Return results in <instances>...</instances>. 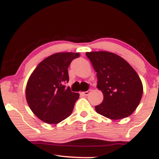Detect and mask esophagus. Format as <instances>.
Masks as SVG:
<instances>
[{
	"label": "esophagus",
	"instance_id": "1",
	"mask_svg": "<svg viewBox=\"0 0 159 159\" xmlns=\"http://www.w3.org/2000/svg\"><path fill=\"white\" fill-rule=\"evenodd\" d=\"M90 90H87V91H85V92H81V93L82 94V95H84V96H88L89 95V93H90Z\"/></svg>",
	"mask_w": 159,
	"mask_h": 159
}]
</instances>
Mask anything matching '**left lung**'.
Segmentation results:
<instances>
[{
	"mask_svg": "<svg viewBox=\"0 0 159 159\" xmlns=\"http://www.w3.org/2000/svg\"><path fill=\"white\" fill-rule=\"evenodd\" d=\"M96 72L97 87L104 98L95 107L111 120L127 117L135 111L143 95V84L134 69L121 57L108 52H87Z\"/></svg>",
	"mask_w": 159,
	"mask_h": 159,
	"instance_id": "left-lung-1",
	"label": "left lung"
}]
</instances>
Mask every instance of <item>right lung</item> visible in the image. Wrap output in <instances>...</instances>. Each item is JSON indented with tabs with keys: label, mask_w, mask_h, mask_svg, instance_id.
<instances>
[{
	"label": "right lung",
	"mask_w": 159,
	"mask_h": 159,
	"mask_svg": "<svg viewBox=\"0 0 159 159\" xmlns=\"http://www.w3.org/2000/svg\"><path fill=\"white\" fill-rule=\"evenodd\" d=\"M79 53H56L43 60L30 75L26 99L34 114L42 121L57 124L72 114L79 94L66 87L71 62Z\"/></svg>",
	"instance_id": "obj_1"
}]
</instances>
